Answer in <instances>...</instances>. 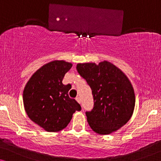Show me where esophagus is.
Masks as SVG:
<instances>
[{
	"instance_id": "esophagus-1",
	"label": "esophagus",
	"mask_w": 161,
	"mask_h": 161,
	"mask_svg": "<svg viewBox=\"0 0 161 161\" xmlns=\"http://www.w3.org/2000/svg\"><path fill=\"white\" fill-rule=\"evenodd\" d=\"M75 100L78 101V102L79 103H80V97H77L75 98Z\"/></svg>"
}]
</instances>
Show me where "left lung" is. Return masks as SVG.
Masks as SVG:
<instances>
[{
	"label": "left lung",
	"mask_w": 161,
	"mask_h": 161,
	"mask_svg": "<svg viewBox=\"0 0 161 161\" xmlns=\"http://www.w3.org/2000/svg\"><path fill=\"white\" fill-rule=\"evenodd\" d=\"M76 68L92 91L93 109L86 112L91 128L108 135L124 126L133 115L136 102L133 86L124 72L107 61L78 64Z\"/></svg>",
	"instance_id": "left-lung-1"
}]
</instances>
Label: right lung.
I'll list each match as a JSON object with an SVG mask.
<instances>
[{
  "label": "right lung",
  "instance_id": "1",
  "mask_svg": "<svg viewBox=\"0 0 161 161\" xmlns=\"http://www.w3.org/2000/svg\"><path fill=\"white\" fill-rule=\"evenodd\" d=\"M71 63L64 61L49 62L34 72L23 91V104L26 114L33 122L47 132L65 128L72 114L80 111L79 103L69 97L70 89L64 85L65 74Z\"/></svg>",
  "mask_w": 161,
  "mask_h": 161
}]
</instances>
